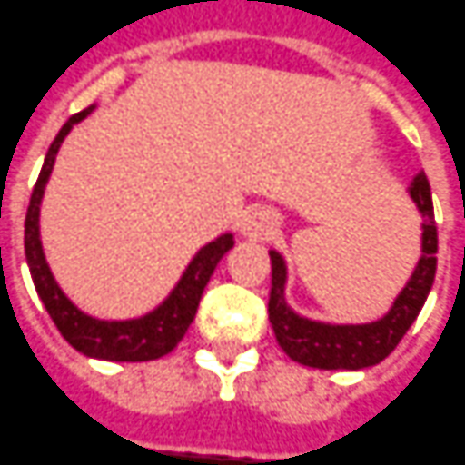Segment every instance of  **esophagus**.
<instances>
[{"label":"esophagus","instance_id":"1","mask_svg":"<svg viewBox=\"0 0 465 465\" xmlns=\"http://www.w3.org/2000/svg\"><path fill=\"white\" fill-rule=\"evenodd\" d=\"M273 232V217L266 210L248 212L240 223V235L248 240H266Z\"/></svg>","mask_w":465,"mask_h":465}]
</instances>
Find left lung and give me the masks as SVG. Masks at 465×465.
<instances>
[{
  "mask_svg": "<svg viewBox=\"0 0 465 465\" xmlns=\"http://www.w3.org/2000/svg\"><path fill=\"white\" fill-rule=\"evenodd\" d=\"M410 196L422 214V255L404 283L391 310L366 325H330L297 314L286 302V261L282 253L271 255L269 320L282 351L292 361L312 369L358 371L381 363L404 338L428 299L438 269V230L432 217V194L425 173L414 176Z\"/></svg>",
  "mask_w": 465,
  "mask_h": 465,
  "instance_id": "8db88e82",
  "label": "left lung"
}]
</instances>
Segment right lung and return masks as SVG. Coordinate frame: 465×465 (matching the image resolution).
I'll use <instances>...</instances> for the list:
<instances>
[{"mask_svg": "<svg viewBox=\"0 0 465 465\" xmlns=\"http://www.w3.org/2000/svg\"><path fill=\"white\" fill-rule=\"evenodd\" d=\"M92 112H94V104L81 109L74 117H68V123L61 127V133L55 135L51 148H48V155L43 161L35 189L30 196L27 217H25V258L30 266V276L35 283L37 297L45 304L51 320L61 330V335L68 341V345H74L84 356L102 358V361H124V363L155 361V358L171 353L186 335L189 325L194 322L196 307H199L204 286L217 269V263L223 261V255L235 245V240L230 232H225L217 240L207 242L204 248H199L182 273L179 283L171 289V294L155 310L143 314V317L99 320V317L81 312L79 307L65 297L58 282L53 279L51 266L45 261L43 242H40V204H43L45 183L51 179L53 163H55L61 143L74 130V124H79Z\"/></svg>", "mask_w": 465, "mask_h": 465, "instance_id": "1", "label": "right lung"}]
</instances>
